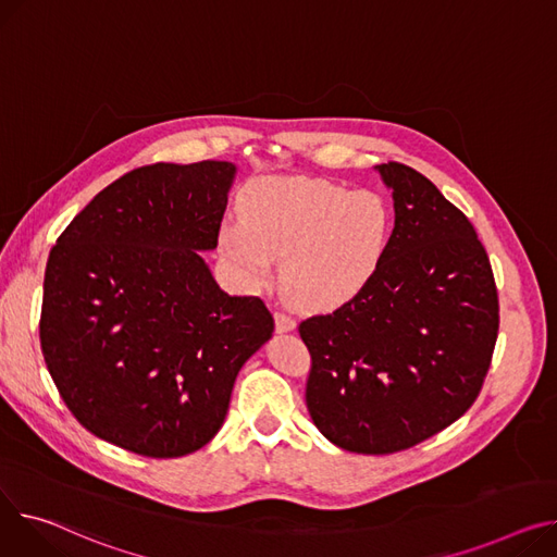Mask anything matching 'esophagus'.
Wrapping results in <instances>:
<instances>
[{
  "label": "esophagus",
  "instance_id": "34e87169",
  "mask_svg": "<svg viewBox=\"0 0 557 557\" xmlns=\"http://www.w3.org/2000/svg\"><path fill=\"white\" fill-rule=\"evenodd\" d=\"M295 329V320L286 313H275V331L277 333H286V331H293Z\"/></svg>",
  "mask_w": 557,
  "mask_h": 557
}]
</instances>
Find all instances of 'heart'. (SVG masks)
Returning a JSON list of instances; mask_svg holds the SVG:
<instances>
[{
	"label": "heart",
	"mask_w": 557,
	"mask_h": 557,
	"mask_svg": "<svg viewBox=\"0 0 557 557\" xmlns=\"http://www.w3.org/2000/svg\"><path fill=\"white\" fill-rule=\"evenodd\" d=\"M242 216L221 224V255L252 284H264L277 259L286 295L309 311L354 300L379 273L394 228L383 195L324 178L255 181Z\"/></svg>",
	"instance_id": "b5f03b06"
}]
</instances>
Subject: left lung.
<instances>
[{
  "mask_svg": "<svg viewBox=\"0 0 557 557\" xmlns=\"http://www.w3.org/2000/svg\"><path fill=\"white\" fill-rule=\"evenodd\" d=\"M376 170L394 199L383 264L354 300L300 324L309 414L358 455L412 448L463 417L499 329L493 269L468 216L421 172Z\"/></svg>",
  "mask_w": 557,
  "mask_h": 557,
  "instance_id": "8db88e82",
  "label": "left lung"
}]
</instances>
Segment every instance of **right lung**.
Wrapping results in <instances>:
<instances>
[{
    "mask_svg": "<svg viewBox=\"0 0 557 557\" xmlns=\"http://www.w3.org/2000/svg\"><path fill=\"white\" fill-rule=\"evenodd\" d=\"M237 165L154 163L73 216L51 248L40 341L49 374L91 434L172 459L219 432L244 362L273 336L259 298H233L216 248Z\"/></svg>",
    "mask_w": 557,
    "mask_h": 557,
    "instance_id": "obj_1",
    "label": "right lung"
}]
</instances>
